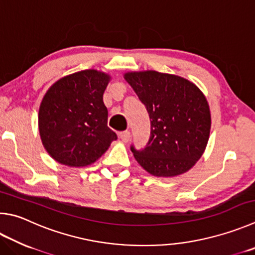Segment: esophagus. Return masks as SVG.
<instances>
[{"label": "esophagus", "instance_id": "34e87169", "mask_svg": "<svg viewBox=\"0 0 255 255\" xmlns=\"http://www.w3.org/2000/svg\"><path fill=\"white\" fill-rule=\"evenodd\" d=\"M130 137H131L130 131H128V130H125V131L119 132V138H120V139H122L124 142L129 141V139H130Z\"/></svg>", "mask_w": 255, "mask_h": 255}]
</instances>
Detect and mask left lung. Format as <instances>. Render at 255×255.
<instances>
[{
  "instance_id": "left-lung-1",
  "label": "left lung",
  "mask_w": 255,
  "mask_h": 255,
  "mask_svg": "<svg viewBox=\"0 0 255 255\" xmlns=\"http://www.w3.org/2000/svg\"><path fill=\"white\" fill-rule=\"evenodd\" d=\"M150 118V137L136 149V160L148 173L172 177L191 169L201 158L211 129L208 104L201 90L178 76L157 71L125 75Z\"/></svg>"
}]
</instances>
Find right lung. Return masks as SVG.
Segmentation results:
<instances>
[{
    "mask_svg": "<svg viewBox=\"0 0 255 255\" xmlns=\"http://www.w3.org/2000/svg\"><path fill=\"white\" fill-rule=\"evenodd\" d=\"M109 77L83 70L58 80L40 106L39 129L45 149L60 164L81 167L96 161L117 133L107 126L103 95Z\"/></svg>",
    "mask_w": 255,
    "mask_h": 255,
    "instance_id": "add662e5",
    "label": "right lung"
}]
</instances>
